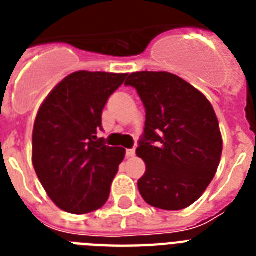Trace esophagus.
Returning <instances> with one entry per match:
<instances>
[{"mask_svg":"<svg viewBox=\"0 0 256 256\" xmlns=\"http://www.w3.org/2000/svg\"><path fill=\"white\" fill-rule=\"evenodd\" d=\"M126 154H128V158H134L136 156V148H130V150L126 152Z\"/></svg>","mask_w":256,"mask_h":256,"instance_id":"34e87169","label":"esophagus"}]
</instances>
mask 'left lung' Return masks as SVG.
<instances>
[{"instance_id":"obj_1","label":"left lung","mask_w":256,"mask_h":256,"mask_svg":"<svg viewBox=\"0 0 256 256\" xmlns=\"http://www.w3.org/2000/svg\"><path fill=\"white\" fill-rule=\"evenodd\" d=\"M126 85L136 88L146 108L136 156L146 164L138 180L144 202L168 211L196 202L218 170L223 140L210 100L178 76L138 72Z\"/></svg>"}]
</instances>
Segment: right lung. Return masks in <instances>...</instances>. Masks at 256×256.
Returning <instances> with one entry per match:
<instances>
[{
    "instance_id": "add662e5",
    "label": "right lung",
    "mask_w": 256,
    "mask_h": 256,
    "mask_svg": "<svg viewBox=\"0 0 256 256\" xmlns=\"http://www.w3.org/2000/svg\"><path fill=\"white\" fill-rule=\"evenodd\" d=\"M128 74L76 72L49 92L33 128L34 170L61 210L88 214L108 202L126 150L98 140L102 110Z\"/></svg>"
}]
</instances>
